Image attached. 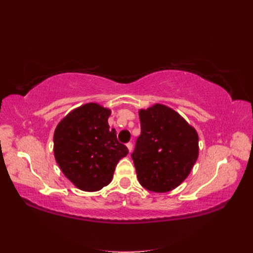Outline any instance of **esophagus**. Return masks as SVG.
<instances>
[{"instance_id":"obj_1","label":"esophagus","mask_w":253,"mask_h":253,"mask_svg":"<svg viewBox=\"0 0 253 253\" xmlns=\"http://www.w3.org/2000/svg\"><path fill=\"white\" fill-rule=\"evenodd\" d=\"M126 148L128 149V152H132V150H133V144H132V142H127V143H126Z\"/></svg>"}]
</instances>
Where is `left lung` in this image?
<instances>
[{
    "instance_id": "1",
    "label": "left lung",
    "mask_w": 253,
    "mask_h": 253,
    "mask_svg": "<svg viewBox=\"0 0 253 253\" xmlns=\"http://www.w3.org/2000/svg\"><path fill=\"white\" fill-rule=\"evenodd\" d=\"M139 119L141 133L132 154L137 177L152 192H169L192 170L198 157V134L165 104L141 109Z\"/></svg>"
}]
</instances>
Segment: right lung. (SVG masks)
Returning a JSON list of instances; mask_svg holds the SVG:
<instances>
[{
    "mask_svg": "<svg viewBox=\"0 0 253 253\" xmlns=\"http://www.w3.org/2000/svg\"><path fill=\"white\" fill-rule=\"evenodd\" d=\"M111 110L96 102L68 113L53 133V155L75 187L95 192L112 181L115 167L128 150L110 129Z\"/></svg>",
    "mask_w": 253,
    "mask_h": 253,
    "instance_id": "obj_1",
    "label": "right lung"
}]
</instances>
